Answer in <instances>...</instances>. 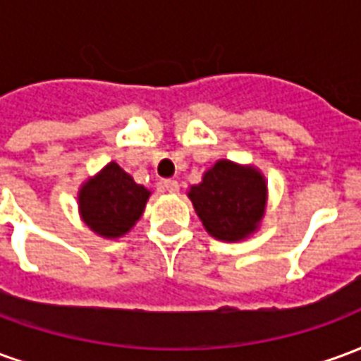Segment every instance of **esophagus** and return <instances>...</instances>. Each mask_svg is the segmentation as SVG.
Wrapping results in <instances>:
<instances>
[{"mask_svg": "<svg viewBox=\"0 0 361 361\" xmlns=\"http://www.w3.org/2000/svg\"><path fill=\"white\" fill-rule=\"evenodd\" d=\"M162 189L168 193H178L180 191V183L176 180H164L162 181Z\"/></svg>", "mask_w": 361, "mask_h": 361, "instance_id": "obj_1", "label": "esophagus"}]
</instances>
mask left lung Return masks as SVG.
<instances>
[{
  "label": "left lung",
  "mask_w": 361,
  "mask_h": 361,
  "mask_svg": "<svg viewBox=\"0 0 361 361\" xmlns=\"http://www.w3.org/2000/svg\"><path fill=\"white\" fill-rule=\"evenodd\" d=\"M188 197L204 230L222 242H242L257 232L267 209L265 176L253 166L219 160L191 185Z\"/></svg>",
  "instance_id": "left-lung-1"
}]
</instances>
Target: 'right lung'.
<instances>
[{
  "label": "right lung",
  "instance_id": "right-lung-1",
  "mask_svg": "<svg viewBox=\"0 0 361 361\" xmlns=\"http://www.w3.org/2000/svg\"><path fill=\"white\" fill-rule=\"evenodd\" d=\"M149 197V189L135 183L123 168L110 162L81 185L79 212L94 234L116 240L141 219Z\"/></svg>",
  "mask_w": 361,
  "mask_h": 361
}]
</instances>
